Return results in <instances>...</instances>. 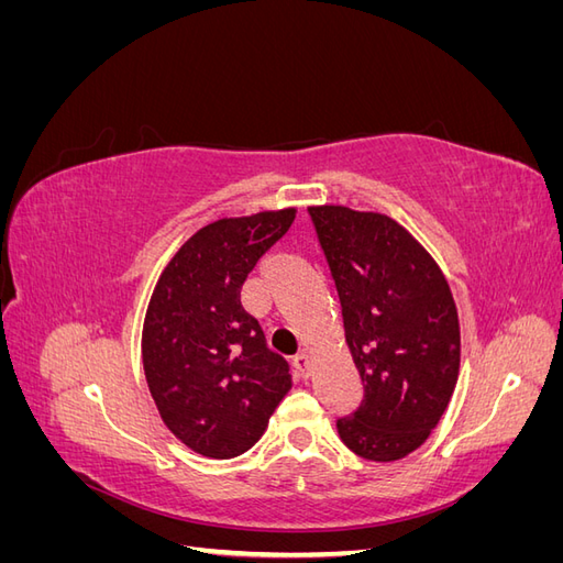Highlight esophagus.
I'll use <instances>...</instances> for the list:
<instances>
[{
	"label": "esophagus",
	"mask_w": 563,
	"mask_h": 563,
	"mask_svg": "<svg viewBox=\"0 0 563 563\" xmlns=\"http://www.w3.org/2000/svg\"><path fill=\"white\" fill-rule=\"evenodd\" d=\"M294 371H296V376L298 378H308L310 376V356L308 354H298V356H294Z\"/></svg>",
	"instance_id": "obj_1"
}]
</instances>
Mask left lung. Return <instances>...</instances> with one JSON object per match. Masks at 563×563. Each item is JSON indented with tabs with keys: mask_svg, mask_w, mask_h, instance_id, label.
<instances>
[{
	"mask_svg": "<svg viewBox=\"0 0 563 563\" xmlns=\"http://www.w3.org/2000/svg\"><path fill=\"white\" fill-rule=\"evenodd\" d=\"M308 213L364 383L362 404L338 418V434L366 460H401L437 428L457 380L451 288L432 255L391 218L347 207Z\"/></svg>",
	"mask_w": 563,
	"mask_h": 563,
	"instance_id": "8db88e82",
	"label": "left lung"
}]
</instances>
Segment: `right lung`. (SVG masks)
Listing matches in <instances>:
<instances>
[{
    "instance_id": "right-lung-1",
    "label": "right lung",
    "mask_w": 563,
    "mask_h": 563,
    "mask_svg": "<svg viewBox=\"0 0 563 563\" xmlns=\"http://www.w3.org/2000/svg\"><path fill=\"white\" fill-rule=\"evenodd\" d=\"M296 209L223 218L187 240L162 272L143 323V368L164 424L207 457L249 451L291 387L267 350L242 284L291 228Z\"/></svg>"
}]
</instances>
